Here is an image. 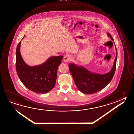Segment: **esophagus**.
Instances as JSON below:
<instances>
[{"label":"esophagus","instance_id":"obj_1","mask_svg":"<svg viewBox=\"0 0 134 134\" xmlns=\"http://www.w3.org/2000/svg\"><path fill=\"white\" fill-rule=\"evenodd\" d=\"M71 59V57L70 54H66L64 56V61L66 63L70 61Z\"/></svg>","mask_w":134,"mask_h":134}]
</instances>
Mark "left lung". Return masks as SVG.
I'll use <instances>...</instances> for the list:
<instances>
[{
    "mask_svg": "<svg viewBox=\"0 0 134 134\" xmlns=\"http://www.w3.org/2000/svg\"><path fill=\"white\" fill-rule=\"evenodd\" d=\"M107 35L113 41L110 34ZM117 54L113 68L109 72L105 74H98L92 72L83 66H79L74 63H70L69 68L75 84L80 91L84 94H92L100 91L108 85L113 79L115 73L117 59Z\"/></svg>",
    "mask_w": 134,
    "mask_h": 134,
    "instance_id": "8db88e82",
    "label": "left lung"
}]
</instances>
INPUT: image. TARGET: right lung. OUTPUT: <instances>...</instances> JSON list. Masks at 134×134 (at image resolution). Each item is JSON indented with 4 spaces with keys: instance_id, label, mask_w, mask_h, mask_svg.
I'll list each match as a JSON object with an SVG mask.
<instances>
[{
    "instance_id": "right-lung-1",
    "label": "right lung",
    "mask_w": 134,
    "mask_h": 134,
    "mask_svg": "<svg viewBox=\"0 0 134 134\" xmlns=\"http://www.w3.org/2000/svg\"><path fill=\"white\" fill-rule=\"evenodd\" d=\"M21 41L16 50V69L20 80L27 88L37 93L45 94L51 91L55 84L57 69L63 57H50L40 65L29 66L21 57Z\"/></svg>"
}]
</instances>
